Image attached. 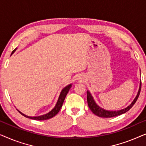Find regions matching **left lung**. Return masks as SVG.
<instances>
[{"label":"left lung","mask_w":146,"mask_h":146,"mask_svg":"<svg viewBox=\"0 0 146 146\" xmlns=\"http://www.w3.org/2000/svg\"><path fill=\"white\" fill-rule=\"evenodd\" d=\"M141 82L140 80L139 90H138V92H137L136 96L135 97V98L133 99V100L131 102V103L128 106H127L126 108H125L123 109L119 110L110 111V110H107L102 108H101L100 106L97 104L89 90H87L88 104V106L90 108V109L91 110V111H92L95 115H98V116L101 117H112L117 116V115L123 114V113L127 112V111L129 110L132 108L133 106L134 105V104L136 102L137 98H138L139 93H140V91H141Z\"/></svg>","instance_id":"8db88e82"}]
</instances>
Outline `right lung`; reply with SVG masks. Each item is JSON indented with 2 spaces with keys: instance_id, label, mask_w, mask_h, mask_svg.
Listing matches in <instances>:
<instances>
[{
  "instance_id": "add662e5",
  "label": "right lung",
  "mask_w": 146,
  "mask_h": 146,
  "mask_svg": "<svg viewBox=\"0 0 146 146\" xmlns=\"http://www.w3.org/2000/svg\"><path fill=\"white\" fill-rule=\"evenodd\" d=\"M17 48H15L13 52H12L11 55H13V54H14V52L17 50ZM72 85V84H70L64 87L62 90L61 92L59 95L58 99V100H57V102L55 105V106L54 107V108L52 109L51 110L49 111V112L45 113V114L38 115V116H29V115H27L25 114V113H22L21 111H19L18 109H17V110L19 111V112L20 113H21V114L24 115L25 117H28V118H30V119H35V120H45V119H50V118H52V117H53L54 116H55V115L59 112L60 110L61 109L62 106L63 102H64V101L65 98H66V96L67 94H68V91L70 90V89L71 88Z\"/></svg>"
}]
</instances>
